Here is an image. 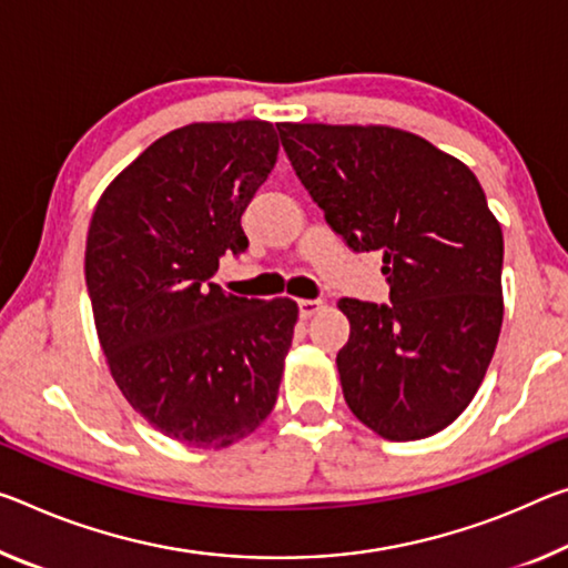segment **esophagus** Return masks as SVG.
<instances>
[{"label": "esophagus", "instance_id": "34e87169", "mask_svg": "<svg viewBox=\"0 0 568 568\" xmlns=\"http://www.w3.org/2000/svg\"><path fill=\"white\" fill-rule=\"evenodd\" d=\"M323 308V301H318V298H305V301H298V313H301V318H311V316H316V313Z\"/></svg>", "mask_w": 568, "mask_h": 568}]
</instances>
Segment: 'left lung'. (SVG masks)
Listing matches in <instances>:
<instances>
[{
  "instance_id": "obj_1",
  "label": "left lung",
  "mask_w": 568,
  "mask_h": 568,
  "mask_svg": "<svg viewBox=\"0 0 568 568\" xmlns=\"http://www.w3.org/2000/svg\"><path fill=\"white\" fill-rule=\"evenodd\" d=\"M328 227L382 252L389 303L344 298L336 366L348 409L386 439H422L460 417L500 336L503 232L463 161L386 125L277 123Z\"/></svg>"
}]
</instances>
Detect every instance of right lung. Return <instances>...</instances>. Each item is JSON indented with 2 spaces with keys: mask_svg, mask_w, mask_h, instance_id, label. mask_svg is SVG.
Wrapping results in <instances>:
<instances>
[{
  "mask_svg": "<svg viewBox=\"0 0 568 568\" xmlns=\"http://www.w3.org/2000/svg\"><path fill=\"white\" fill-rule=\"evenodd\" d=\"M273 123H192L105 189L88 230L98 338L131 407L166 437L227 447L275 407L298 305L227 295L212 275L242 255V214L277 161Z\"/></svg>",
  "mask_w": 568,
  "mask_h": 568,
  "instance_id": "add662e5",
  "label": "right lung"
}]
</instances>
